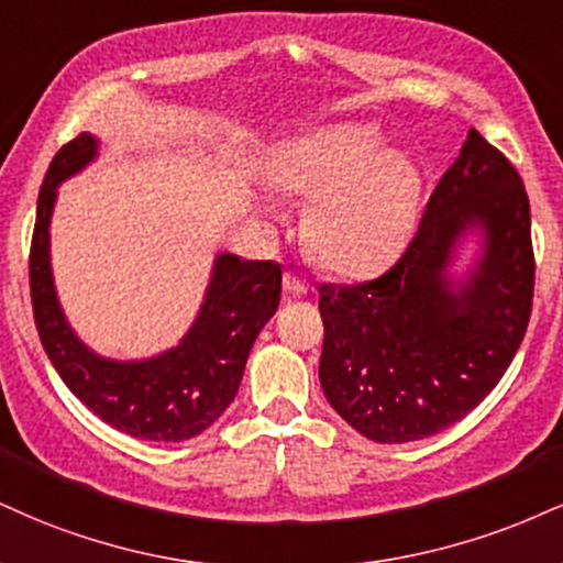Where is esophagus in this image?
<instances>
[{
	"label": "esophagus",
	"mask_w": 563,
	"mask_h": 563,
	"mask_svg": "<svg viewBox=\"0 0 563 563\" xmlns=\"http://www.w3.org/2000/svg\"><path fill=\"white\" fill-rule=\"evenodd\" d=\"M283 288H286L288 296H303L309 290L307 280L299 273H294V269H286V275H283Z\"/></svg>",
	"instance_id": "1"
}]
</instances>
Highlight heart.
<instances>
[{
  "label": "heart",
  "mask_w": 563,
  "mask_h": 563,
  "mask_svg": "<svg viewBox=\"0 0 563 563\" xmlns=\"http://www.w3.org/2000/svg\"><path fill=\"white\" fill-rule=\"evenodd\" d=\"M280 191L311 199L307 241L324 267L358 275L401 249L417 217L419 173L367 125H333L290 144L275 167Z\"/></svg>",
  "instance_id": "1"
}]
</instances>
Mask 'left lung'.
Wrapping results in <instances>:
<instances>
[{"mask_svg": "<svg viewBox=\"0 0 563 563\" xmlns=\"http://www.w3.org/2000/svg\"><path fill=\"white\" fill-rule=\"evenodd\" d=\"M477 224L484 260L451 291L450 252ZM317 290L320 383L338 415L375 443L451 428L496 388L530 324V199L517 167L472 128L401 260L372 280Z\"/></svg>", "mask_w": 563, "mask_h": 563, "instance_id": "1", "label": "left lung"}]
</instances>
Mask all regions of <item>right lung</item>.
Wrapping results in <instances>:
<instances>
[{
	"instance_id": "1",
	"label": "right lung",
	"mask_w": 563,
	"mask_h": 563,
	"mask_svg": "<svg viewBox=\"0 0 563 563\" xmlns=\"http://www.w3.org/2000/svg\"><path fill=\"white\" fill-rule=\"evenodd\" d=\"M93 157L97 139L80 133L54 154L44 175L29 256L33 320L54 369L93 415L125 435L180 443L205 432L239 393L249 351L280 303L283 269L220 254L199 317L178 349L146 362L97 356L65 322L49 267L57 186Z\"/></svg>"
}]
</instances>
